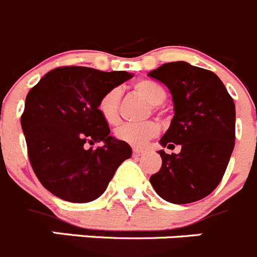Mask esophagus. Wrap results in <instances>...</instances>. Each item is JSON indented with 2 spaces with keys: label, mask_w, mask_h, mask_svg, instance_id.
Returning <instances> with one entry per match:
<instances>
[{
  "label": "esophagus",
  "mask_w": 257,
  "mask_h": 257,
  "mask_svg": "<svg viewBox=\"0 0 257 257\" xmlns=\"http://www.w3.org/2000/svg\"><path fill=\"white\" fill-rule=\"evenodd\" d=\"M144 150L143 149H134L133 150V154H134V157H140V155H143L144 154Z\"/></svg>",
  "instance_id": "obj_1"
}]
</instances>
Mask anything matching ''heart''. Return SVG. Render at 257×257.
<instances>
[{"label":"heart","instance_id":"b5f03b06","mask_svg":"<svg viewBox=\"0 0 257 257\" xmlns=\"http://www.w3.org/2000/svg\"><path fill=\"white\" fill-rule=\"evenodd\" d=\"M134 91L141 98H144L149 104L153 105V109L158 110V105L166 100L167 91L161 84L153 80L143 79L134 84ZM119 100H121V90L118 88L109 89L100 96L98 102V112L105 122L114 124L119 119ZM161 133V127L157 122L148 121L144 123H124L117 127L114 136L117 140L123 141L126 144L135 148H141L148 141L158 136Z\"/></svg>","mask_w":257,"mask_h":257}]
</instances>
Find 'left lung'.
Returning <instances> with one entry per match:
<instances>
[{"label": "left lung", "mask_w": 257, "mask_h": 257, "mask_svg": "<svg viewBox=\"0 0 257 257\" xmlns=\"http://www.w3.org/2000/svg\"><path fill=\"white\" fill-rule=\"evenodd\" d=\"M169 89L175 105L162 147V167L150 177L157 194L172 204H190L210 195L222 181L236 139V107L222 80L183 61L149 72Z\"/></svg>", "instance_id": "left-lung-1"}]
</instances>
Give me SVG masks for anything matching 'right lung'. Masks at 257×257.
Wrapping results in <instances>:
<instances>
[{"label":"right lung","mask_w":257,"mask_h":257,"mask_svg":"<svg viewBox=\"0 0 257 257\" xmlns=\"http://www.w3.org/2000/svg\"><path fill=\"white\" fill-rule=\"evenodd\" d=\"M134 75L65 66L44 75L27 95L21 127L35 176L49 192L89 202L105 191L131 147L110 136L98 112L100 96ZM102 141L95 150L89 145Z\"/></svg>","instance_id":"right-lung-1"}]
</instances>
